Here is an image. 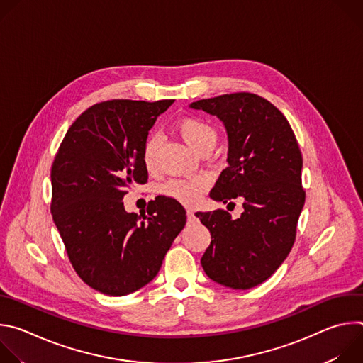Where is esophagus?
Segmentation results:
<instances>
[{
	"instance_id": "esophagus-1",
	"label": "esophagus",
	"mask_w": 363,
	"mask_h": 363,
	"mask_svg": "<svg viewBox=\"0 0 363 363\" xmlns=\"http://www.w3.org/2000/svg\"><path fill=\"white\" fill-rule=\"evenodd\" d=\"M186 217H188V220H194L195 218L194 211L192 210H186Z\"/></svg>"
}]
</instances>
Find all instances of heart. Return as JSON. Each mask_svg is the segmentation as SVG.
Instances as JSON below:
<instances>
[{
	"mask_svg": "<svg viewBox=\"0 0 363 363\" xmlns=\"http://www.w3.org/2000/svg\"><path fill=\"white\" fill-rule=\"evenodd\" d=\"M177 129L184 140L196 152L202 153L206 149L214 147L217 142V132L211 123L198 116H185L177 123ZM160 138L149 135L142 146V162L149 172L158 168ZM208 181L202 177L186 179H171L162 185V194L185 205H195L202 198Z\"/></svg>",
	"mask_w": 363,
	"mask_h": 363,
	"instance_id": "1",
	"label": "heart"
}]
</instances>
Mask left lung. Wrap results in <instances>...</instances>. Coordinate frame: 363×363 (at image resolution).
I'll return each instance as SVG.
<instances>
[{"mask_svg":"<svg viewBox=\"0 0 363 363\" xmlns=\"http://www.w3.org/2000/svg\"><path fill=\"white\" fill-rule=\"evenodd\" d=\"M191 106L217 115L228 133V167L211 198L244 201L237 220L225 210L195 214L211 233L201 264L225 287L251 289L281 266L296 241L306 199L301 152L286 116L262 96L237 91Z\"/></svg>","mask_w":363,"mask_h":363,"instance_id":"1","label":"left lung"}]
</instances>
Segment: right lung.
Returning a JSON list of instances; mask_svg holds the SVG:
<instances>
[{
  "instance_id": "1",
  "label": "right lung",
  "mask_w": 363,
  "mask_h": 363,
  "mask_svg": "<svg viewBox=\"0 0 363 363\" xmlns=\"http://www.w3.org/2000/svg\"><path fill=\"white\" fill-rule=\"evenodd\" d=\"M175 100L113 99L86 109L51 165V216L77 276L108 296H125L158 274L186 223L184 206L157 196L140 217L122 198L147 182L142 146Z\"/></svg>"
}]
</instances>
